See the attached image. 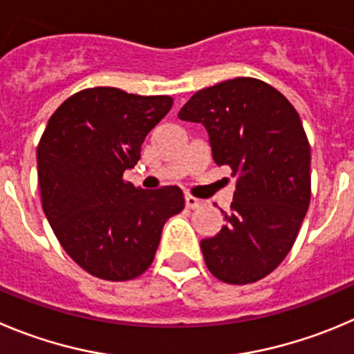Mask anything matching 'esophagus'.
<instances>
[{
    "label": "esophagus",
    "instance_id": "esophagus-1",
    "mask_svg": "<svg viewBox=\"0 0 354 354\" xmlns=\"http://www.w3.org/2000/svg\"><path fill=\"white\" fill-rule=\"evenodd\" d=\"M186 205H187V208H191V210H196V208L203 207L205 201L200 200V198H196V196H191V194H186Z\"/></svg>",
    "mask_w": 354,
    "mask_h": 354
}]
</instances>
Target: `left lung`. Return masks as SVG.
Returning a JSON list of instances; mask_svg holds the SVG:
<instances>
[{
  "mask_svg": "<svg viewBox=\"0 0 354 354\" xmlns=\"http://www.w3.org/2000/svg\"><path fill=\"white\" fill-rule=\"evenodd\" d=\"M179 118L203 123L217 165L238 177L227 224L201 240L208 271L224 283L262 280L297 240L311 200V147L287 97L234 78L194 93Z\"/></svg>",
  "mask_w": 354,
  "mask_h": 354,
  "instance_id": "1",
  "label": "left lung"
}]
</instances>
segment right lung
Wrapping results in <instances>:
<instances>
[{"instance_id": "1", "label": "right lung", "mask_w": 354, "mask_h": 354, "mask_svg": "<svg viewBox=\"0 0 354 354\" xmlns=\"http://www.w3.org/2000/svg\"><path fill=\"white\" fill-rule=\"evenodd\" d=\"M171 104L170 95L114 86L80 90L57 107L39 139L46 218L67 255L100 280L127 281L146 272L165 222L184 210L180 187L146 191L123 179Z\"/></svg>"}]
</instances>
